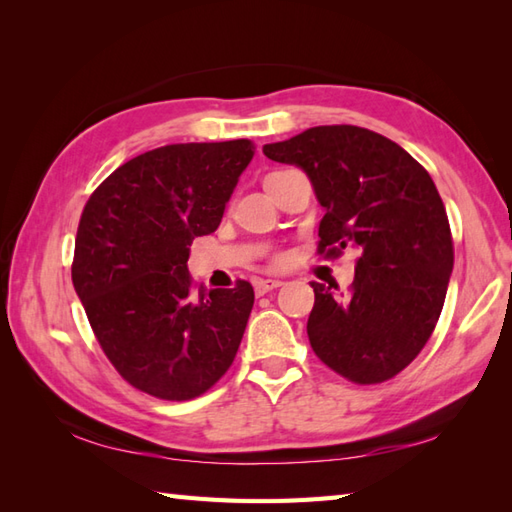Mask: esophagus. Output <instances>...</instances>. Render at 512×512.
Instances as JSON below:
<instances>
[{
	"instance_id": "34e87169",
	"label": "esophagus",
	"mask_w": 512,
	"mask_h": 512,
	"mask_svg": "<svg viewBox=\"0 0 512 512\" xmlns=\"http://www.w3.org/2000/svg\"><path fill=\"white\" fill-rule=\"evenodd\" d=\"M279 286H284V281H279V279H255V295L262 297V295H266V292L275 290Z\"/></svg>"
}]
</instances>
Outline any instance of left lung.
<instances>
[{"label":"left lung","instance_id":"left-lung-1","mask_svg":"<svg viewBox=\"0 0 512 512\" xmlns=\"http://www.w3.org/2000/svg\"><path fill=\"white\" fill-rule=\"evenodd\" d=\"M264 154L310 178L325 209L319 253L361 250L347 295L312 281L314 354L358 385L394 378L429 341L453 270L436 184L394 140L356 125L310 127Z\"/></svg>","mask_w":512,"mask_h":512}]
</instances>
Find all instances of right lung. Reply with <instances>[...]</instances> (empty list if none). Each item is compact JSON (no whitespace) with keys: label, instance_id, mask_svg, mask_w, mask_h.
<instances>
[{"label":"right lung","instance_id":"right-lung-1","mask_svg":"<svg viewBox=\"0 0 512 512\" xmlns=\"http://www.w3.org/2000/svg\"><path fill=\"white\" fill-rule=\"evenodd\" d=\"M255 145L184 143L145 151L85 204L72 284L105 356L129 385L162 400L204 394L231 367L255 292L195 288L187 259L213 233Z\"/></svg>","mask_w":512,"mask_h":512}]
</instances>
